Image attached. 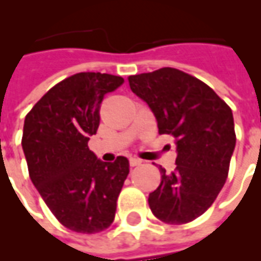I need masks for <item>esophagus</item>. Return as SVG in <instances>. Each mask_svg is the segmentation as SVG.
Masks as SVG:
<instances>
[{
	"instance_id": "obj_1",
	"label": "esophagus",
	"mask_w": 261,
	"mask_h": 261,
	"mask_svg": "<svg viewBox=\"0 0 261 261\" xmlns=\"http://www.w3.org/2000/svg\"><path fill=\"white\" fill-rule=\"evenodd\" d=\"M143 161L140 158H129V165L130 166H138V165H142Z\"/></svg>"
}]
</instances>
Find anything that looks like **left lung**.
Instances as JSON below:
<instances>
[{"instance_id": "left-lung-1", "label": "left lung", "mask_w": 261, "mask_h": 261, "mask_svg": "<svg viewBox=\"0 0 261 261\" xmlns=\"http://www.w3.org/2000/svg\"><path fill=\"white\" fill-rule=\"evenodd\" d=\"M136 96L146 101L160 135L173 136L176 168L160 166L161 184L150 193L154 216L168 224H186L211 207L226 183L235 148L232 111L201 80L164 67L128 78Z\"/></svg>"}]
</instances>
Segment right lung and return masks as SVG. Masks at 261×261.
Returning <instances> with one entry per match:
<instances>
[{
	"mask_svg": "<svg viewBox=\"0 0 261 261\" xmlns=\"http://www.w3.org/2000/svg\"><path fill=\"white\" fill-rule=\"evenodd\" d=\"M122 84L118 75L78 72L50 88L24 119L21 147L31 181L75 232H100L114 221L129 161L97 160L88 142L99 128L103 97Z\"/></svg>",
	"mask_w": 261,
	"mask_h": 261,
	"instance_id": "right-lung-1",
	"label": "right lung"
}]
</instances>
